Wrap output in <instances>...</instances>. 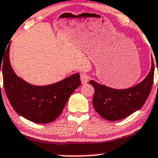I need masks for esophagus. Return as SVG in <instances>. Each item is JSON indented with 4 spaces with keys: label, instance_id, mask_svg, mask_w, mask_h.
Returning a JSON list of instances; mask_svg holds the SVG:
<instances>
[{
    "label": "esophagus",
    "instance_id": "esophagus-1",
    "mask_svg": "<svg viewBox=\"0 0 158 158\" xmlns=\"http://www.w3.org/2000/svg\"><path fill=\"white\" fill-rule=\"evenodd\" d=\"M80 79H81V82H82V84L87 83L89 80V77L86 73H81Z\"/></svg>",
    "mask_w": 158,
    "mask_h": 158
}]
</instances>
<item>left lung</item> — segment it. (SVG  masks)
Instances as JSON below:
<instances>
[{
	"mask_svg": "<svg viewBox=\"0 0 158 158\" xmlns=\"http://www.w3.org/2000/svg\"><path fill=\"white\" fill-rule=\"evenodd\" d=\"M147 77L135 86L126 89H114L100 85L93 80L89 84L95 89L94 109L100 116L108 121H118L128 117L144 106L151 92L154 82V64Z\"/></svg>",
	"mask_w": 158,
	"mask_h": 158,
	"instance_id": "1",
	"label": "left lung"
}]
</instances>
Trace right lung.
Segmentation results:
<instances>
[{
    "instance_id": "add662e5",
    "label": "right lung",
    "mask_w": 158,
    "mask_h": 158,
    "mask_svg": "<svg viewBox=\"0 0 158 158\" xmlns=\"http://www.w3.org/2000/svg\"><path fill=\"white\" fill-rule=\"evenodd\" d=\"M9 49L10 44L4 60L1 61L0 68L2 67L4 90L12 107L17 114L35 123L45 124L55 121L72 93L81 85L79 74H73L52 85H30L14 72L9 60Z\"/></svg>"
}]
</instances>
